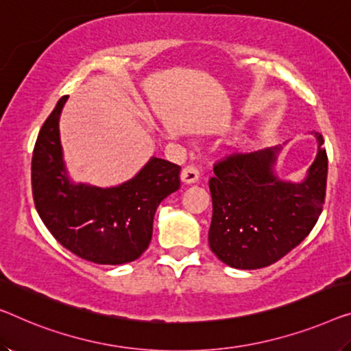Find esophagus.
I'll return each instance as SVG.
<instances>
[{
    "mask_svg": "<svg viewBox=\"0 0 351 351\" xmlns=\"http://www.w3.org/2000/svg\"><path fill=\"white\" fill-rule=\"evenodd\" d=\"M198 180H200V170L195 165H187L181 170V181L186 184H195Z\"/></svg>",
    "mask_w": 351,
    "mask_h": 351,
    "instance_id": "34e87169",
    "label": "esophagus"
}]
</instances>
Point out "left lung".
Segmentation results:
<instances>
[{
    "label": "left lung",
    "mask_w": 351,
    "mask_h": 351,
    "mask_svg": "<svg viewBox=\"0 0 351 351\" xmlns=\"http://www.w3.org/2000/svg\"><path fill=\"white\" fill-rule=\"evenodd\" d=\"M317 158L300 182L274 173L280 146L233 153L214 165L209 180L213 219L209 247L237 269H258L276 263L312 232L326 195L328 156L322 134Z\"/></svg>",
    "instance_id": "1"
}]
</instances>
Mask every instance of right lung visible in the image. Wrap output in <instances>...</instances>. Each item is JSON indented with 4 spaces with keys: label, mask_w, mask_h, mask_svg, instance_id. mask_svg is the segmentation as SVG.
Here are the masks:
<instances>
[{
    "label": "right lung",
    "mask_w": 351,
    "mask_h": 351,
    "mask_svg": "<svg viewBox=\"0 0 351 351\" xmlns=\"http://www.w3.org/2000/svg\"><path fill=\"white\" fill-rule=\"evenodd\" d=\"M62 96L45 119L31 160V186L42 222L62 247L97 265H123L148 249L159 203L180 189L181 167L151 158L117 187L74 184L62 160Z\"/></svg>",
    "instance_id": "obj_1"
}]
</instances>
